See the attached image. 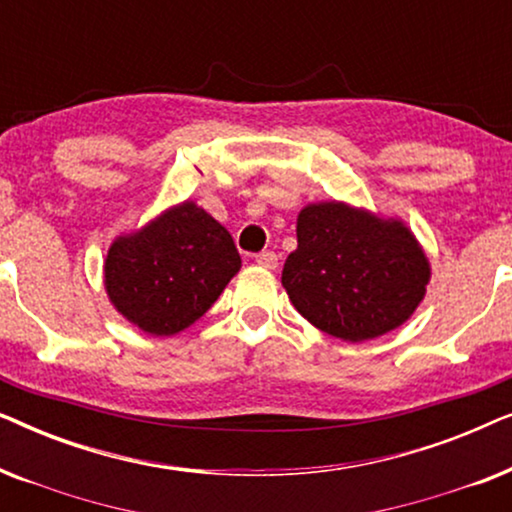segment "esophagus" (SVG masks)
<instances>
[{
    "label": "esophagus",
    "instance_id": "esophagus-1",
    "mask_svg": "<svg viewBox=\"0 0 512 512\" xmlns=\"http://www.w3.org/2000/svg\"><path fill=\"white\" fill-rule=\"evenodd\" d=\"M256 263L261 265V268H268V270H275L279 265V258L275 251H261V254L256 256Z\"/></svg>",
    "mask_w": 512,
    "mask_h": 512
}]
</instances>
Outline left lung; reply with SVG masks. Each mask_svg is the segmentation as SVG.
<instances>
[{
    "mask_svg": "<svg viewBox=\"0 0 512 512\" xmlns=\"http://www.w3.org/2000/svg\"><path fill=\"white\" fill-rule=\"evenodd\" d=\"M296 235L282 284L319 331L345 342L380 338L424 300L431 265L403 221L345 202H314L300 209Z\"/></svg>",
    "mask_w": 512,
    "mask_h": 512,
    "instance_id": "8db88e82",
    "label": "left lung"
}]
</instances>
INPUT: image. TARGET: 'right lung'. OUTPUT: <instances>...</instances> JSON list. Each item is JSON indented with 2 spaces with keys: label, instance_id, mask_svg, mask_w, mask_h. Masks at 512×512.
Listing matches in <instances>:
<instances>
[{
  "label": "right lung",
  "instance_id": "add662e5",
  "mask_svg": "<svg viewBox=\"0 0 512 512\" xmlns=\"http://www.w3.org/2000/svg\"><path fill=\"white\" fill-rule=\"evenodd\" d=\"M240 268L228 230L186 200L111 242L104 289L130 324L165 338L198 321Z\"/></svg>",
  "mask_w": 512,
  "mask_h": 512
}]
</instances>
